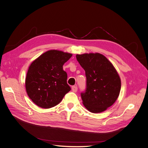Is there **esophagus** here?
<instances>
[{
  "label": "esophagus",
  "mask_w": 148,
  "mask_h": 148,
  "mask_svg": "<svg viewBox=\"0 0 148 148\" xmlns=\"http://www.w3.org/2000/svg\"><path fill=\"white\" fill-rule=\"evenodd\" d=\"M72 90L73 91V92H76L77 90V87L76 86V85H74V86H72Z\"/></svg>",
  "instance_id": "obj_1"
}]
</instances>
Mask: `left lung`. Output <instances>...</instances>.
I'll list each match as a JSON object with an SVG mask.
<instances>
[{"label":"left lung","instance_id":"left-lung-1","mask_svg":"<svg viewBox=\"0 0 148 148\" xmlns=\"http://www.w3.org/2000/svg\"><path fill=\"white\" fill-rule=\"evenodd\" d=\"M76 57L86 77V88L81 93L84 106L94 114L105 111L119 95L121 82L119 74L103 54L85 53Z\"/></svg>","mask_w":148,"mask_h":148}]
</instances>
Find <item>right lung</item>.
Segmentation results:
<instances>
[{"label":"right lung","instance_id":"obj_1","mask_svg":"<svg viewBox=\"0 0 148 148\" xmlns=\"http://www.w3.org/2000/svg\"><path fill=\"white\" fill-rule=\"evenodd\" d=\"M72 54L49 50L30 65L25 77L28 96L37 106L49 109L57 105L71 88L63 66Z\"/></svg>","mask_w":148,"mask_h":148}]
</instances>
